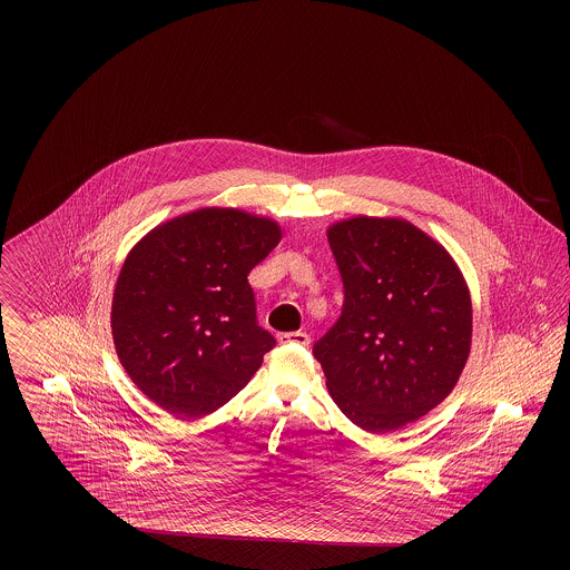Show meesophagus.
<instances>
[{
	"label": "esophagus",
	"instance_id": "34e87169",
	"mask_svg": "<svg viewBox=\"0 0 570 570\" xmlns=\"http://www.w3.org/2000/svg\"><path fill=\"white\" fill-rule=\"evenodd\" d=\"M279 344H298V346H307L309 344V335L303 331H291V333H279L277 335Z\"/></svg>",
	"mask_w": 570,
	"mask_h": 570
}]
</instances>
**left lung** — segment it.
<instances>
[{
    "instance_id": "left-lung-1",
    "label": "left lung",
    "mask_w": 570,
    "mask_h": 570,
    "mask_svg": "<svg viewBox=\"0 0 570 570\" xmlns=\"http://www.w3.org/2000/svg\"><path fill=\"white\" fill-rule=\"evenodd\" d=\"M344 282L342 316L314 344L337 407L389 434L449 397L472 342V301L451 254L402 217L326 230Z\"/></svg>"
}]
</instances>
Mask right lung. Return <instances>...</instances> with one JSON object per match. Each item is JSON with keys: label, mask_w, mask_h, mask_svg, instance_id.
<instances>
[{"label": "right lung", "mask_w": 570, "mask_h": 570, "mask_svg": "<svg viewBox=\"0 0 570 570\" xmlns=\"http://www.w3.org/2000/svg\"><path fill=\"white\" fill-rule=\"evenodd\" d=\"M282 228L233 207H203L149 230L117 277L110 331L136 386L177 419L233 400L275 346L256 323L249 272Z\"/></svg>", "instance_id": "1"}]
</instances>
